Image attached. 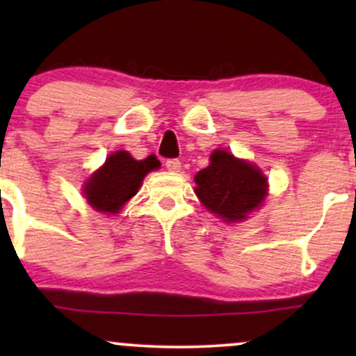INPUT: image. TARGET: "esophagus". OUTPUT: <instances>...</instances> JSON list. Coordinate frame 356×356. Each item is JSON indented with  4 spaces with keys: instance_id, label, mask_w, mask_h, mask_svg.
I'll return each instance as SVG.
<instances>
[{
    "instance_id": "obj_1",
    "label": "esophagus",
    "mask_w": 356,
    "mask_h": 356,
    "mask_svg": "<svg viewBox=\"0 0 356 356\" xmlns=\"http://www.w3.org/2000/svg\"><path fill=\"white\" fill-rule=\"evenodd\" d=\"M165 167L170 172H179V170H181V161H179V159H169V161L165 162Z\"/></svg>"
}]
</instances>
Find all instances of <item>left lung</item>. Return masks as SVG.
<instances>
[{
  "label": "left lung",
  "instance_id": "left-lung-1",
  "mask_svg": "<svg viewBox=\"0 0 356 356\" xmlns=\"http://www.w3.org/2000/svg\"><path fill=\"white\" fill-rule=\"evenodd\" d=\"M211 164L194 175L195 194L207 211L224 222H239L259 209L268 195V179L261 169L227 150L211 154Z\"/></svg>",
  "mask_w": 356,
  "mask_h": 356
}]
</instances>
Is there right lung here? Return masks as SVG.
<instances>
[{
	"label": "right lung",
	"mask_w": 356,
	"mask_h": 356,
	"mask_svg": "<svg viewBox=\"0 0 356 356\" xmlns=\"http://www.w3.org/2000/svg\"><path fill=\"white\" fill-rule=\"evenodd\" d=\"M159 165L161 162L154 155L136 161L125 150L110 154L105 164L85 182V199L95 211L118 214L124 204L137 194L145 175Z\"/></svg>",
	"instance_id": "obj_1"
}]
</instances>
